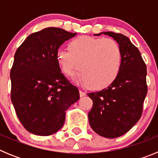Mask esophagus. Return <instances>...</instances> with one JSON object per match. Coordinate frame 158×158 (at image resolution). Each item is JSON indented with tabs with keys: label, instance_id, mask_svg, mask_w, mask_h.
<instances>
[{
	"label": "esophagus",
	"instance_id": "34e87169",
	"mask_svg": "<svg viewBox=\"0 0 158 158\" xmlns=\"http://www.w3.org/2000/svg\"><path fill=\"white\" fill-rule=\"evenodd\" d=\"M79 93H80V96H81V97H82V96H85L86 95V93H85V92L81 91V90H80V91H79Z\"/></svg>",
	"mask_w": 158,
	"mask_h": 158
}]
</instances>
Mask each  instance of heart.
I'll return each instance as SVG.
<instances>
[{
    "label": "heart",
    "instance_id": "1",
    "mask_svg": "<svg viewBox=\"0 0 158 158\" xmlns=\"http://www.w3.org/2000/svg\"><path fill=\"white\" fill-rule=\"evenodd\" d=\"M68 50L57 51V62L65 76L79 69L74 76L77 83L100 90L111 85L119 73L122 51L115 40L80 36L69 42Z\"/></svg>",
    "mask_w": 158,
    "mask_h": 158
}]
</instances>
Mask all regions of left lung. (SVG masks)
Returning <instances> with one entry per match:
<instances>
[{"instance_id":"1","label":"left lung","mask_w":158,"mask_h":158,"mask_svg":"<svg viewBox=\"0 0 158 158\" xmlns=\"http://www.w3.org/2000/svg\"><path fill=\"white\" fill-rule=\"evenodd\" d=\"M102 33L118 43L122 51V65L111 85L101 91L88 93L93 102L88 115L96 134L115 139L129 131L142 116L147 94V72L140 51L127 36L111 31L94 35Z\"/></svg>"}]
</instances>
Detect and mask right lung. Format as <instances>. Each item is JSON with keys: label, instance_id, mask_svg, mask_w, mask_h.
<instances>
[{"label": "right lung", "instance_id": "obj_1", "mask_svg": "<svg viewBox=\"0 0 158 158\" xmlns=\"http://www.w3.org/2000/svg\"><path fill=\"white\" fill-rule=\"evenodd\" d=\"M76 35L47 27L31 34L16 50L10 72L11 100L20 123L34 135L56 133L65 123V111L80 98L56 59L60 46Z\"/></svg>", "mask_w": 158, "mask_h": 158}]
</instances>
